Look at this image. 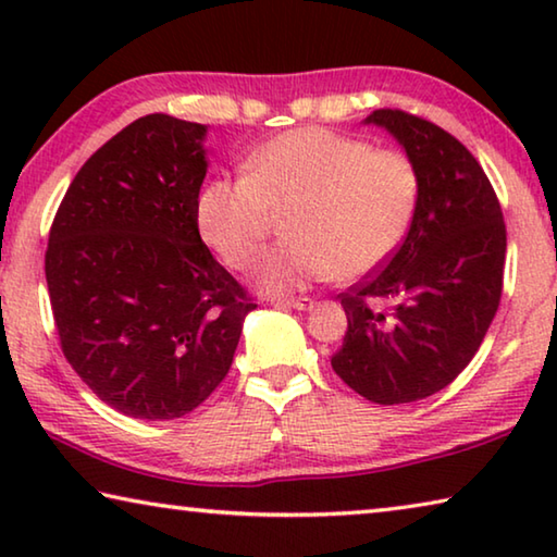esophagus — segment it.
<instances>
[{"instance_id":"1","label":"esophagus","mask_w":557,"mask_h":557,"mask_svg":"<svg viewBox=\"0 0 557 557\" xmlns=\"http://www.w3.org/2000/svg\"><path fill=\"white\" fill-rule=\"evenodd\" d=\"M275 307H289L297 309V312H312L314 309V299L312 297H289V299H272Z\"/></svg>"}]
</instances>
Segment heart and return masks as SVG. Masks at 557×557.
I'll list each match as a JSON object with an SVG mask.
<instances>
[{"label":"heart","instance_id":"1","mask_svg":"<svg viewBox=\"0 0 557 557\" xmlns=\"http://www.w3.org/2000/svg\"><path fill=\"white\" fill-rule=\"evenodd\" d=\"M422 182L398 149L324 127H301L250 154L245 176H213L196 201L206 245L243 270L275 213L287 240L262 252L252 277L265 292H292L336 277L361 280L388 262L414 223Z\"/></svg>","mask_w":557,"mask_h":557}]
</instances>
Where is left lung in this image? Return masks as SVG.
Masks as SVG:
<instances>
[{"mask_svg": "<svg viewBox=\"0 0 557 557\" xmlns=\"http://www.w3.org/2000/svg\"><path fill=\"white\" fill-rule=\"evenodd\" d=\"M420 172L414 223L385 268L344 292V346L332 358L348 388L379 405L428 398L467 369L504 285L506 225L484 169L432 122L375 110Z\"/></svg>", "mask_w": 557, "mask_h": 557, "instance_id": "left-lung-1", "label": "left lung"}]
</instances>
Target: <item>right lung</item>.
<instances>
[{"instance_id": "1", "label": "right lung", "mask_w": 557, "mask_h": 557, "mask_svg": "<svg viewBox=\"0 0 557 557\" xmlns=\"http://www.w3.org/2000/svg\"><path fill=\"white\" fill-rule=\"evenodd\" d=\"M206 132L162 112L135 120L81 166L51 225L46 285L63 356L137 420L199 408L258 307L196 223Z\"/></svg>"}]
</instances>
